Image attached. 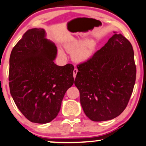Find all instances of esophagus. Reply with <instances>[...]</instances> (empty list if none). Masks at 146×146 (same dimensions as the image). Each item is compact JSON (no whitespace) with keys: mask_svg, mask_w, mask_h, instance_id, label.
<instances>
[{"mask_svg":"<svg viewBox=\"0 0 146 146\" xmlns=\"http://www.w3.org/2000/svg\"><path fill=\"white\" fill-rule=\"evenodd\" d=\"M77 72H78V70L76 68H75L74 70H73V77H74V78H75V77H76Z\"/></svg>","mask_w":146,"mask_h":146,"instance_id":"esophagus-1","label":"esophagus"}]
</instances>
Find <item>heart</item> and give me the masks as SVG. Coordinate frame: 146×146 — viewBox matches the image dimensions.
<instances>
[{"instance_id":"1","label":"heart","mask_w":146,"mask_h":146,"mask_svg":"<svg viewBox=\"0 0 146 146\" xmlns=\"http://www.w3.org/2000/svg\"><path fill=\"white\" fill-rule=\"evenodd\" d=\"M96 46V42L93 40L79 39L68 42L65 48L68 53L71 54L73 61L77 63H84L92 57ZM58 52L60 57L65 59L66 54L62 48H59Z\"/></svg>"}]
</instances>
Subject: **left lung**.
Instances as JSON below:
<instances>
[{
	"label": "left lung",
	"mask_w": 146,
	"mask_h": 146,
	"mask_svg": "<svg viewBox=\"0 0 146 146\" xmlns=\"http://www.w3.org/2000/svg\"><path fill=\"white\" fill-rule=\"evenodd\" d=\"M114 33L91 59L77 66L75 85L80 93L81 105L85 115L94 121L119 115L135 85L133 47L121 34Z\"/></svg>",
	"instance_id": "left-lung-1"
}]
</instances>
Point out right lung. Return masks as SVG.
I'll return each mask as SVG.
<instances>
[{"label": "right lung", "mask_w": 146, "mask_h": 146, "mask_svg": "<svg viewBox=\"0 0 146 146\" xmlns=\"http://www.w3.org/2000/svg\"><path fill=\"white\" fill-rule=\"evenodd\" d=\"M42 29H29L17 42L9 59V87L23 115L46 123L57 117L65 93L74 82L71 64L54 63L57 49Z\"/></svg>", "instance_id": "add662e5"}]
</instances>
